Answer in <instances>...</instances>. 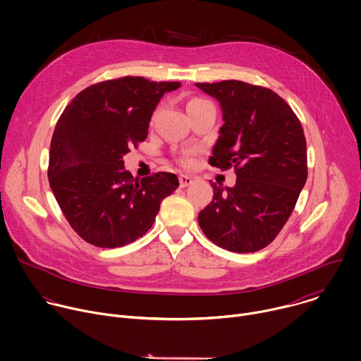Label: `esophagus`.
Segmentation results:
<instances>
[{
    "label": "esophagus",
    "instance_id": "34e87169",
    "mask_svg": "<svg viewBox=\"0 0 361 361\" xmlns=\"http://www.w3.org/2000/svg\"><path fill=\"white\" fill-rule=\"evenodd\" d=\"M178 180H180V187H188L190 184H192V181H194V178L191 177V176H187V174H181L180 177H178Z\"/></svg>",
    "mask_w": 361,
    "mask_h": 361
}]
</instances>
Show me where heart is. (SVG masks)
<instances>
[{
    "mask_svg": "<svg viewBox=\"0 0 361 361\" xmlns=\"http://www.w3.org/2000/svg\"><path fill=\"white\" fill-rule=\"evenodd\" d=\"M200 101H202V99H191V101H188L187 102V107H190V106H192V104H195V102H200ZM181 161L184 163V164H191L192 163V159H191V154L190 152H185V154H183V159H181Z\"/></svg>",
    "mask_w": 361,
    "mask_h": 361,
    "instance_id": "heart-1",
    "label": "heart"
}]
</instances>
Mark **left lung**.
Here are the masks:
<instances>
[{
  "label": "left lung",
  "instance_id": "left-lung-1",
  "mask_svg": "<svg viewBox=\"0 0 361 361\" xmlns=\"http://www.w3.org/2000/svg\"><path fill=\"white\" fill-rule=\"evenodd\" d=\"M220 102L223 126L209 163L234 167L235 185H213L198 214L202 233L234 252L269 245L284 227L307 180L305 137L297 116L274 91L243 81L197 82Z\"/></svg>",
  "mask_w": 361,
  "mask_h": 361
}]
</instances>
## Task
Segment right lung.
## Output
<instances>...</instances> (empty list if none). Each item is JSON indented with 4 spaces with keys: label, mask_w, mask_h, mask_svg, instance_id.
I'll return each mask as SVG.
<instances>
[{
    "label": "right lung",
    "mask_w": 361,
    "mask_h": 361,
    "mask_svg": "<svg viewBox=\"0 0 361 361\" xmlns=\"http://www.w3.org/2000/svg\"><path fill=\"white\" fill-rule=\"evenodd\" d=\"M181 82L123 77L81 91L61 114L49 145L48 181L73 230L116 248L142 237L161 201L178 188L173 173L134 178L123 157L144 141L166 92Z\"/></svg>",
    "instance_id": "right-lung-1"
}]
</instances>
